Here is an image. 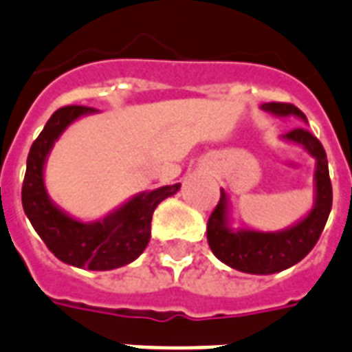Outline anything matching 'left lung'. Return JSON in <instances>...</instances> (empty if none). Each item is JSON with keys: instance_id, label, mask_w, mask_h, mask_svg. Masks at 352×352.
<instances>
[{"instance_id": "1", "label": "left lung", "mask_w": 352, "mask_h": 352, "mask_svg": "<svg viewBox=\"0 0 352 352\" xmlns=\"http://www.w3.org/2000/svg\"><path fill=\"white\" fill-rule=\"evenodd\" d=\"M262 111L277 118H299L301 122L308 123L307 116L295 104L264 103ZM283 140L301 146L308 155L316 158L312 210L288 229L275 232H262L248 227L234 229L229 216V197L225 190H221L218 206L208 218L206 238L212 253L223 264L238 272L251 275H272L301 262L318 243L331 214L332 184L329 177L327 153L321 142L305 127L289 131L288 134H284Z\"/></svg>"}]
</instances>
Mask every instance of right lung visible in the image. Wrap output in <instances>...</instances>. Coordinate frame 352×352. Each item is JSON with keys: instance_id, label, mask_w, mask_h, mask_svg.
Returning a JSON list of instances; mask_svg holds the SVG:
<instances>
[{"instance_id": "obj_1", "label": "right lung", "mask_w": 352, "mask_h": 352, "mask_svg": "<svg viewBox=\"0 0 352 352\" xmlns=\"http://www.w3.org/2000/svg\"><path fill=\"white\" fill-rule=\"evenodd\" d=\"M96 112L99 111L80 104L63 107L53 112L27 157L21 205L34 230L58 260L92 272H109L131 264L144 253L151 238L153 212L160 201L175 195L181 184L140 192L116 210L109 212L103 219L88 223L72 218L55 205L45 190V160L55 142L72 123Z\"/></svg>"}]
</instances>
